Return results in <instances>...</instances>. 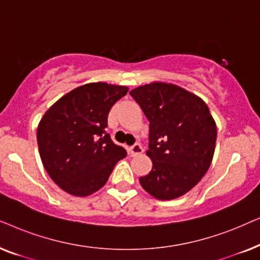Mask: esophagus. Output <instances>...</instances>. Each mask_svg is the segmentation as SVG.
<instances>
[{
    "instance_id": "1",
    "label": "esophagus",
    "mask_w": 260,
    "mask_h": 260,
    "mask_svg": "<svg viewBox=\"0 0 260 260\" xmlns=\"http://www.w3.org/2000/svg\"><path fill=\"white\" fill-rule=\"evenodd\" d=\"M142 152H143V148L141 147L140 144L138 143H136V144H134L133 147L130 148V154L133 155V156H137V155H140V154H142Z\"/></svg>"
}]
</instances>
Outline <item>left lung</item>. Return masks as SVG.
I'll list each match as a JSON object with an SVG mask.
<instances>
[{
  "label": "left lung",
  "instance_id": "left-lung-1",
  "mask_svg": "<svg viewBox=\"0 0 260 260\" xmlns=\"http://www.w3.org/2000/svg\"><path fill=\"white\" fill-rule=\"evenodd\" d=\"M149 120L150 173L140 177L157 200H173L197 186L211 166L216 124L206 103L170 83L154 81L130 91Z\"/></svg>",
  "mask_w": 260,
  "mask_h": 260
}]
</instances>
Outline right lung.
Returning <instances> with one entry per match:
<instances>
[{"label":"right lung","mask_w":260,"mask_h":260,"mask_svg":"<svg viewBox=\"0 0 260 260\" xmlns=\"http://www.w3.org/2000/svg\"><path fill=\"white\" fill-rule=\"evenodd\" d=\"M127 91L126 86L102 81L81 85L56 101L41 118L37 138L42 165L66 193H95L126 156L105 127L110 109Z\"/></svg>","instance_id":"1"}]
</instances>
